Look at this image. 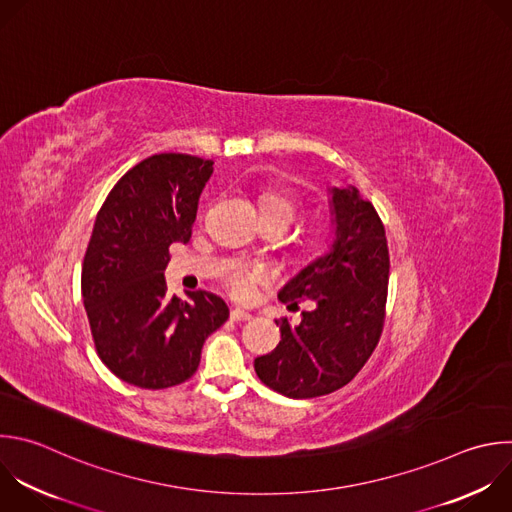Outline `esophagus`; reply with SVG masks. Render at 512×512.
Listing matches in <instances>:
<instances>
[{
  "instance_id": "esophagus-1",
  "label": "esophagus",
  "mask_w": 512,
  "mask_h": 512,
  "mask_svg": "<svg viewBox=\"0 0 512 512\" xmlns=\"http://www.w3.org/2000/svg\"><path fill=\"white\" fill-rule=\"evenodd\" d=\"M231 319L233 321H249L251 319V313L243 311V309H231Z\"/></svg>"
}]
</instances>
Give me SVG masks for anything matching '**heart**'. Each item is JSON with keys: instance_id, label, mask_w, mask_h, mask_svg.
<instances>
[{"instance_id": "heart-1", "label": "heart", "mask_w": 512, "mask_h": 512, "mask_svg": "<svg viewBox=\"0 0 512 512\" xmlns=\"http://www.w3.org/2000/svg\"><path fill=\"white\" fill-rule=\"evenodd\" d=\"M261 211H263V219H277L287 225H291L297 217V205L289 197L277 195V193L263 195ZM263 279H265V271L261 267L239 265L227 275V287L233 297L249 299L253 295L255 283H259Z\"/></svg>"}]
</instances>
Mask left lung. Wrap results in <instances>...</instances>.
<instances>
[{
	"instance_id": "1",
	"label": "left lung",
	"mask_w": 512,
	"mask_h": 512,
	"mask_svg": "<svg viewBox=\"0 0 512 512\" xmlns=\"http://www.w3.org/2000/svg\"><path fill=\"white\" fill-rule=\"evenodd\" d=\"M335 239L329 251L279 291L289 309L313 301L299 325L275 321L279 346L255 360L259 380L287 398L325 396L364 368L376 350L386 315L390 255L382 219L356 187L331 189Z\"/></svg>"
}]
</instances>
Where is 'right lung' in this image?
I'll return each instance as SVG.
<instances>
[{
	"instance_id": "obj_1",
	"label": "right lung",
	"mask_w": 512,
	"mask_h": 512,
	"mask_svg": "<svg viewBox=\"0 0 512 512\" xmlns=\"http://www.w3.org/2000/svg\"><path fill=\"white\" fill-rule=\"evenodd\" d=\"M213 160L152 154L114 185L82 263V299L98 358L122 382L162 390L189 380L205 339L229 317L209 291L166 295L168 247L189 243Z\"/></svg>"
}]
</instances>
